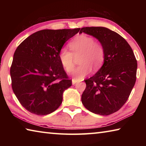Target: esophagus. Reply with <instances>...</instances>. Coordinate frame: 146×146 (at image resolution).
Returning <instances> with one entry per match:
<instances>
[{
  "label": "esophagus",
  "mask_w": 146,
  "mask_h": 146,
  "mask_svg": "<svg viewBox=\"0 0 146 146\" xmlns=\"http://www.w3.org/2000/svg\"><path fill=\"white\" fill-rule=\"evenodd\" d=\"M79 82V81L77 80V79H75V78L72 79V84H75L76 82Z\"/></svg>",
  "instance_id": "1"
}]
</instances>
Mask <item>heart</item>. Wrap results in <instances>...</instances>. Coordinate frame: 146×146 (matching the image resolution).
<instances>
[{
    "mask_svg": "<svg viewBox=\"0 0 146 146\" xmlns=\"http://www.w3.org/2000/svg\"><path fill=\"white\" fill-rule=\"evenodd\" d=\"M70 51L63 48L59 52V60L68 73H71L75 67L74 56L78 55V63L80 64L73 71V76L78 80L84 78L92 71V67L99 68L104 61L105 49L99 42L85 35H80L69 44Z\"/></svg>",
    "mask_w": 146,
    "mask_h": 146,
    "instance_id": "b5f03b06",
    "label": "heart"
}]
</instances>
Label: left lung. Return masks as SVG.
Listing matches in <instances>:
<instances>
[{
    "label": "left lung",
    "instance_id": "8db88e82",
    "mask_svg": "<svg viewBox=\"0 0 146 146\" xmlns=\"http://www.w3.org/2000/svg\"><path fill=\"white\" fill-rule=\"evenodd\" d=\"M82 32L97 38L105 49L104 64L85 80L82 102L91 112L109 115L117 112L129 98L137 79V61L127 42L104 27H85Z\"/></svg>",
    "mask_w": 146,
    "mask_h": 146
}]
</instances>
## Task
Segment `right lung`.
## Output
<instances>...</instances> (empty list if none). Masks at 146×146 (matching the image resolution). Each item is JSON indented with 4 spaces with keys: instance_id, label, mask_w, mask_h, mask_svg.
Masks as SVG:
<instances>
[{
    "instance_id": "1",
    "label": "right lung",
    "mask_w": 146,
    "mask_h": 146,
    "mask_svg": "<svg viewBox=\"0 0 146 146\" xmlns=\"http://www.w3.org/2000/svg\"><path fill=\"white\" fill-rule=\"evenodd\" d=\"M79 30L43 29L17 47L10 68L11 87L27 111L46 115L60 106L63 92L72 85V80L62 66L59 52Z\"/></svg>"
}]
</instances>
